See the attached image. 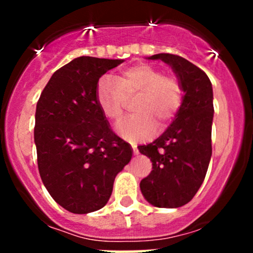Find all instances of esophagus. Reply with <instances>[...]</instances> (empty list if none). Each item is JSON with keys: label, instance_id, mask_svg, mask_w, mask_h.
<instances>
[{"label": "esophagus", "instance_id": "34e87169", "mask_svg": "<svg viewBox=\"0 0 253 253\" xmlns=\"http://www.w3.org/2000/svg\"><path fill=\"white\" fill-rule=\"evenodd\" d=\"M133 153H134V155H138V149H136L135 146H133Z\"/></svg>", "mask_w": 253, "mask_h": 253}]
</instances>
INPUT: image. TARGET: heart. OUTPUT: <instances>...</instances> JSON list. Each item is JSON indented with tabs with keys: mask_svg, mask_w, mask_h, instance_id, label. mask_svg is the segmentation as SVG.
Here are the masks:
<instances>
[{
	"mask_svg": "<svg viewBox=\"0 0 253 253\" xmlns=\"http://www.w3.org/2000/svg\"><path fill=\"white\" fill-rule=\"evenodd\" d=\"M103 115L112 121L123 117L127 98L135 97L134 114L117 125V132L127 140L149 136L153 129L162 130L181 107L183 90L178 81L151 64L140 63L124 69L117 77L103 76L96 91Z\"/></svg>",
	"mask_w": 253,
	"mask_h": 253,
	"instance_id": "heart-1",
	"label": "heart"
}]
</instances>
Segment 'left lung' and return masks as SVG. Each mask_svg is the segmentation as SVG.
<instances>
[{
  "mask_svg": "<svg viewBox=\"0 0 253 253\" xmlns=\"http://www.w3.org/2000/svg\"><path fill=\"white\" fill-rule=\"evenodd\" d=\"M147 59L171 66L183 90L181 107L172 124L155 141L138 146L152 162V171L141 179L145 200L155 207L187 205L201 187L211 157L213 88L207 75L189 60L170 53Z\"/></svg>",
  "mask_w": 253,
  "mask_h": 253,
  "instance_id": "8db88e82",
  "label": "left lung"
}]
</instances>
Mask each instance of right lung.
<instances>
[{
	"label": "right lung",
	"instance_id": "obj_1",
	"mask_svg": "<svg viewBox=\"0 0 253 253\" xmlns=\"http://www.w3.org/2000/svg\"><path fill=\"white\" fill-rule=\"evenodd\" d=\"M123 59L78 57L52 75L36 110L34 143L42 181L66 211L106 206L132 147L110 129L97 103L98 80Z\"/></svg>",
	"mask_w": 253,
	"mask_h": 253
}]
</instances>
